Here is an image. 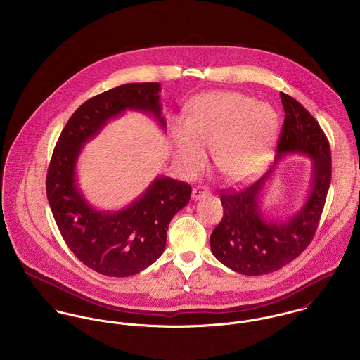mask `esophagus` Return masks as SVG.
<instances>
[{
	"instance_id": "obj_1",
	"label": "esophagus",
	"mask_w": 360,
	"mask_h": 360,
	"mask_svg": "<svg viewBox=\"0 0 360 360\" xmlns=\"http://www.w3.org/2000/svg\"><path fill=\"white\" fill-rule=\"evenodd\" d=\"M206 195H209V191L206 190V187H204V186H197V187L193 188V200L197 201V200L206 197Z\"/></svg>"
}]
</instances>
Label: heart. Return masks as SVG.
<instances>
[{"mask_svg":"<svg viewBox=\"0 0 360 360\" xmlns=\"http://www.w3.org/2000/svg\"><path fill=\"white\" fill-rule=\"evenodd\" d=\"M278 119L267 103L240 93H210L198 97L190 120L176 119L170 134L180 172L191 179L205 167L206 149L213 150L219 172L241 181L260 172L271 154Z\"/></svg>","mask_w":360,"mask_h":360,"instance_id":"obj_1","label":"heart"}]
</instances>
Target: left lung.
I'll list each match as a JSON object with an SVG mask.
<instances>
[{"label":"left lung","mask_w":360,"mask_h":360,"mask_svg":"<svg viewBox=\"0 0 360 360\" xmlns=\"http://www.w3.org/2000/svg\"><path fill=\"white\" fill-rule=\"evenodd\" d=\"M285 119L276 160L257 183L221 194V221L210 234V250L217 260L245 276H262L281 269L300 257L320 221L331 181V151L321 127L292 97L280 93ZM305 154L312 159L309 197L284 221L269 219L261 212V193L283 155Z\"/></svg>","instance_id":"1"}]
</instances>
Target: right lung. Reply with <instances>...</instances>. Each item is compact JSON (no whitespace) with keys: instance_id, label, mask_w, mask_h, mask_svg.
I'll use <instances>...</instances> for the list:
<instances>
[{"instance_id":"obj_1","label":"right lung","mask_w":360,"mask_h":360,"mask_svg":"<svg viewBox=\"0 0 360 360\" xmlns=\"http://www.w3.org/2000/svg\"><path fill=\"white\" fill-rule=\"evenodd\" d=\"M159 91V83H129L90 98L70 116L52 154L46 188L56 226L75 257L103 276L127 277L151 266L165 251L170 220L191 197L187 183L158 176L126 207L100 210L79 187V156L110 119L137 110L166 130Z\"/></svg>"}]
</instances>
